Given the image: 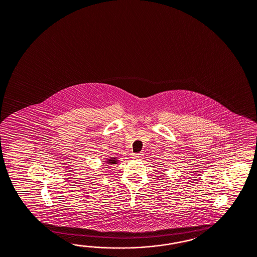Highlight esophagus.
<instances>
[{
    "instance_id": "esophagus-1",
    "label": "esophagus",
    "mask_w": 257,
    "mask_h": 257,
    "mask_svg": "<svg viewBox=\"0 0 257 257\" xmlns=\"http://www.w3.org/2000/svg\"><path fill=\"white\" fill-rule=\"evenodd\" d=\"M142 156H143L142 153H133L132 154L133 159H140L142 158Z\"/></svg>"
}]
</instances>
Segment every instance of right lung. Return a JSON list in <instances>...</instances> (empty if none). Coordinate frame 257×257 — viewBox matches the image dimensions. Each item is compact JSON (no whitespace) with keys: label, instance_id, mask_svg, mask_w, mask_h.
Wrapping results in <instances>:
<instances>
[{"label":"right lung","instance_id":"1","mask_svg":"<svg viewBox=\"0 0 257 257\" xmlns=\"http://www.w3.org/2000/svg\"><path fill=\"white\" fill-rule=\"evenodd\" d=\"M106 163H107V164H109V165H115V164H117V163H118V160L116 159V158L111 157L109 159L106 160Z\"/></svg>","mask_w":257,"mask_h":257}]
</instances>
